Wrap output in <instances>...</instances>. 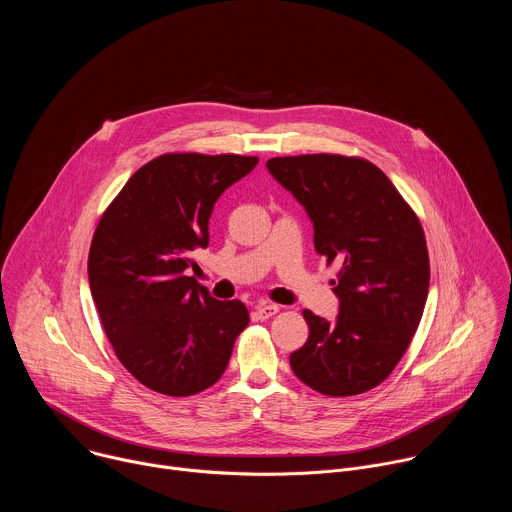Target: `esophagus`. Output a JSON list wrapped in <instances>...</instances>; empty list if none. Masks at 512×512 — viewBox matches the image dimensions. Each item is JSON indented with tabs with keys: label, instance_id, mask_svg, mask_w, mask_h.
<instances>
[{
	"label": "esophagus",
	"instance_id": "obj_1",
	"mask_svg": "<svg viewBox=\"0 0 512 512\" xmlns=\"http://www.w3.org/2000/svg\"><path fill=\"white\" fill-rule=\"evenodd\" d=\"M277 312H279V306H275V304H259V306L255 308L253 316H255L257 320H267V318L275 316Z\"/></svg>",
	"mask_w": 512,
	"mask_h": 512
}]
</instances>
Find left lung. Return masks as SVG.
Returning <instances> with one entry per match:
<instances>
[{
    "label": "left lung",
    "mask_w": 512,
    "mask_h": 512,
    "mask_svg": "<svg viewBox=\"0 0 512 512\" xmlns=\"http://www.w3.org/2000/svg\"><path fill=\"white\" fill-rule=\"evenodd\" d=\"M269 174L306 208L314 247L342 267L328 322L310 310L306 344L289 354L310 389L350 397L383 383L423 316L429 257L419 218L371 162L334 154L267 160Z\"/></svg>",
    "instance_id": "obj_1"
}]
</instances>
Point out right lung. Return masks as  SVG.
Wrapping results in <instances>:
<instances>
[{
  "label": "right lung",
  "instance_id": "obj_1",
  "mask_svg": "<svg viewBox=\"0 0 512 512\" xmlns=\"http://www.w3.org/2000/svg\"><path fill=\"white\" fill-rule=\"evenodd\" d=\"M257 158L166 154L141 166L103 212L89 251L101 324L123 367L148 389L188 397L223 377L249 324L243 302L214 300L194 277L208 221Z\"/></svg>",
  "mask_w": 512,
  "mask_h": 512
}]
</instances>
